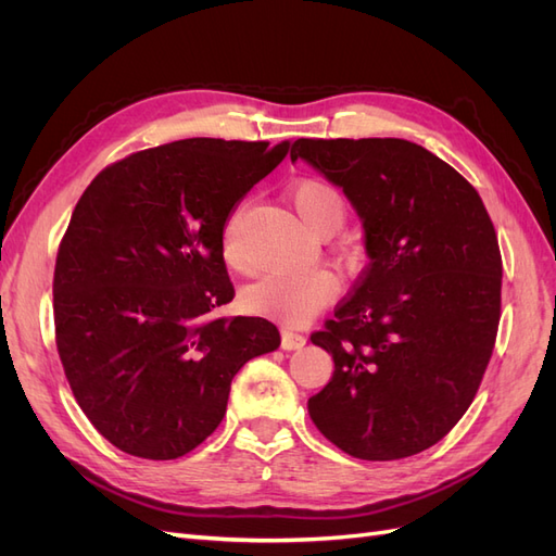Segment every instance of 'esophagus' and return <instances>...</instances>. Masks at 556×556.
Masks as SVG:
<instances>
[{
	"mask_svg": "<svg viewBox=\"0 0 556 556\" xmlns=\"http://www.w3.org/2000/svg\"><path fill=\"white\" fill-rule=\"evenodd\" d=\"M306 345V336L290 329H282V350H299Z\"/></svg>",
	"mask_w": 556,
	"mask_h": 556,
	"instance_id": "esophagus-1",
	"label": "esophagus"
}]
</instances>
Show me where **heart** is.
<instances>
[{
    "label": "heart",
    "mask_w": 556,
    "mask_h": 556,
    "mask_svg": "<svg viewBox=\"0 0 556 556\" xmlns=\"http://www.w3.org/2000/svg\"><path fill=\"white\" fill-rule=\"evenodd\" d=\"M296 213L319 237H331L339 231L348 217V199L325 178H301L290 192ZM245 206L233 208L223 227V260L227 266L245 271V257L241 250V227ZM362 245L355 239H341L333 245V255L341 266L355 271L362 266ZM339 276L329 268H311V271H271L252 282L243 292V304L250 313L285 319V323H306L319 308L339 294Z\"/></svg>",
    "instance_id": "b5f03b06"
}]
</instances>
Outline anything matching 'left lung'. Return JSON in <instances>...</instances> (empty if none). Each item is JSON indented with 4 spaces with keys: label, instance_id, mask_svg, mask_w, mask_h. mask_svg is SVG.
Segmentation results:
<instances>
[{
    "label": "left lung",
    "instance_id": "obj_1",
    "mask_svg": "<svg viewBox=\"0 0 556 556\" xmlns=\"http://www.w3.org/2000/svg\"><path fill=\"white\" fill-rule=\"evenodd\" d=\"M366 229L364 268L311 341L333 376L308 399L327 441L366 462L413 457L473 403L501 319V250L478 190L403 139H299Z\"/></svg>",
    "mask_w": 556,
    "mask_h": 556
}]
</instances>
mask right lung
<instances>
[{"label":"right lung","instance_id":"1","mask_svg":"<svg viewBox=\"0 0 556 556\" xmlns=\"http://www.w3.org/2000/svg\"><path fill=\"white\" fill-rule=\"evenodd\" d=\"M292 141L182 139L99 172L60 241L55 343L80 410L131 457L178 459L223 422L231 378L280 345L233 299L223 227Z\"/></svg>","mask_w":556,"mask_h":556}]
</instances>
